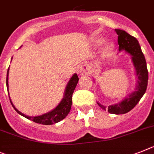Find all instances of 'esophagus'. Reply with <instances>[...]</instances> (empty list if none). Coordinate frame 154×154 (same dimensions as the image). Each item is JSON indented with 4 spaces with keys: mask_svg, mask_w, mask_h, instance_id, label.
Wrapping results in <instances>:
<instances>
[{
    "mask_svg": "<svg viewBox=\"0 0 154 154\" xmlns=\"http://www.w3.org/2000/svg\"><path fill=\"white\" fill-rule=\"evenodd\" d=\"M89 71V68H88V66L85 64L83 65L81 67V69H80V73L81 75H85V74H87L88 73Z\"/></svg>",
    "mask_w": 154,
    "mask_h": 154,
    "instance_id": "1",
    "label": "esophagus"
}]
</instances>
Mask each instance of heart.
<instances>
[{
	"label": "heart",
	"instance_id": "1",
	"mask_svg": "<svg viewBox=\"0 0 154 154\" xmlns=\"http://www.w3.org/2000/svg\"><path fill=\"white\" fill-rule=\"evenodd\" d=\"M103 42V39H101V38H98V39H96L95 41V45H100ZM111 50H112V47H111L110 45H108V46H106V47L103 50V51H102V55L104 56V57H106V56H107V55H109Z\"/></svg>",
	"mask_w": 154,
	"mask_h": 154
}]
</instances>
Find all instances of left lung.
I'll return each mask as SVG.
<instances>
[{"label":"left lung","mask_w":154,"mask_h":154,"mask_svg":"<svg viewBox=\"0 0 154 154\" xmlns=\"http://www.w3.org/2000/svg\"><path fill=\"white\" fill-rule=\"evenodd\" d=\"M115 32L118 35L117 42L119 45V51L125 50L132 56L133 64L138 77V84L135 91H133L121 103L109 106L108 108L101 105L100 103L98 104L104 110H106V109H108L109 113L124 114L131 110L145 94L148 84V70L145 57L136 38L128 34L125 30L116 29Z\"/></svg>","instance_id":"8db88e82"}]
</instances>
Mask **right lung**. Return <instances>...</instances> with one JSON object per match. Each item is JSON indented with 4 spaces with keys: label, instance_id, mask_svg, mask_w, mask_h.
<instances>
[{
    "label": "right lung",
    "instance_id": "obj_1",
    "mask_svg": "<svg viewBox=\"0 0 154 154\" xmlns=\"http://www.w3.org/2000/svg\"><path fill=\"white\" fill-rule=\"evenodd\" d=\"M8 71L9 68L8 69L7 78H6V85H7L8 90ZM78 80H79V78L77 77V75L76 73H74V75L69 80V83L67 84L66 88L65 91V95H64L63 100L51 112L45 113V114L41 115V116H37V117H29V116H26L23 113H22L21 112H19L14 106L12 103H11V99H10V97H9V99H10V102H11V105H12L13 108L15 109V110L18 113H19L20 115L26 117V118L29 119L30 121H33V122H35V123L37 124H41V125H53V124L57 123L59 121L63 120L68 115V113H69V111H70L71 109V106H72V95H73L75 88L77 86Z\"/></svg>",
    "mask_w": 154,
    "mask_h": 154
}]
</instances>
